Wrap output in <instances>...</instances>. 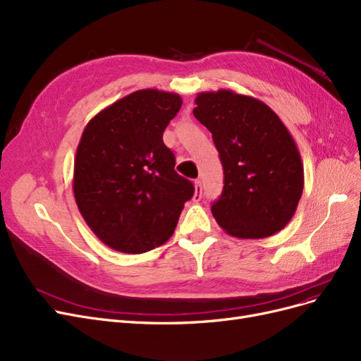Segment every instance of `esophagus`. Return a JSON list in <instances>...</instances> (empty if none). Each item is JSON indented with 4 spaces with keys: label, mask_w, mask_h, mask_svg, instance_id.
I'll list each match as a JSON object with an SVG mask.
<instances>
[{
    "label": "esophagus",
    "mask_w": 361,
    "mask_h": 361,
    "mask_svg": "<svg viewBox=\"0 0 361 361\" xmlns=\"http://www.w3.org/2000/svg\"><path fill=\"white\" fill-rule=\"evenodd\" d=\"M202 197V185H201V180H196L195 181V196L193 200L195 201H200Z\"/></svg>",
    "instance_id": "34e87169"
}]
</instances>
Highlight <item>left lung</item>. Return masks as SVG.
Wrapping results in <instances>:
<instances>
[{
  "label": "left lung",
  "instance_id": "obj_1",
  "mask_svg": "<svg viewBox=\"0 0 361 361\" xmlns=\"http://www.w3.org/2000/svg\"><path fill=\"white\" fill-rule=\"evenodd\" d=\"M193 115L213 135L224 190L212 205L216 222L237 238H265L293 219L305 171L294 137L258 99L231 90L200 92Z\"/></svg>",
  "mask_w": 361,
  "mask_h": 361
}]
</instances>
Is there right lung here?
<instances>
[{"label": "right lung", "mask_w": 361, "mask_h": 361, "mask_svg": "<svg viewBox=\"0 0 361 361\" xmlns=\"http://www.w3.org/2000/svg\"><path fill=\"white\" fill-rule=\"evenodd\" d=\"M183 99L137 90L92 117L80 136L73 171L75 201L87 225L114 250L144 253L176 231L192 181L173 169L164 132Z\"/></svg>", "instance_id": "add662e5"}]
</instances>
